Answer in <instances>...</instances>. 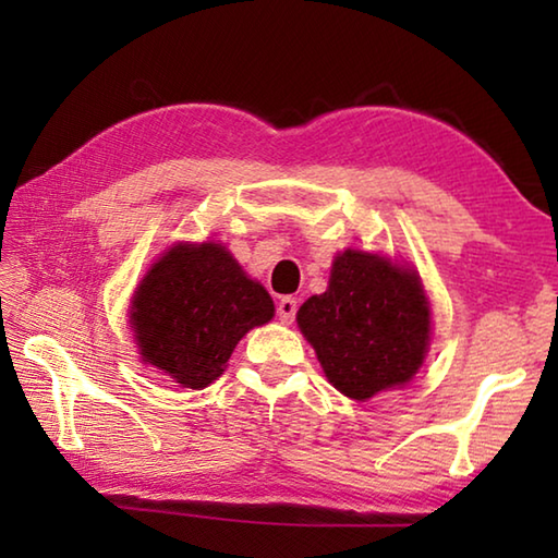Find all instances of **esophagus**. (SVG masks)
Segmentation results:
<instances>
[{
  "mask_svg": "<svg viewBox=\"0 0 558 558\" xmlns=\"http://www.w3.org/2000/svg\"><path fill=\"white\" fill-rule=\"evenodd\" d=\"M295 315H298V300L295 298H282L280 302H278V317H280V323L282 325H292V319H295Z\"/></svg>",
  "mask_w": 558,
  "mask_h": 558,
  "instance_id": "esophagus-1",
  "label": "esophagus"
}]
</instances>
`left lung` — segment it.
<instances>
[{"label": "left lung", "mask_w": 558, "mask_h": 558, "mask_svg": "<svg viewBox=\"0 0 558 558\" xmlns=\"http://www.w3.org/2000/svg\"><path fill=\"white\" fill-rule=\"evenodd\" d=\"M329 384L354 401L401 389L430 344V302L418 272L379 253H339L323 295L298 310Z\"/></svg>", "instance_id": "left-lung-1"}]
</instances>
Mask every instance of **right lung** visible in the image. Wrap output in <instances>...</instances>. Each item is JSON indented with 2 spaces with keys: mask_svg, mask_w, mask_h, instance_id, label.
I'll use <instances>...</instances> for the list:
<instances>
[{
  "mask_svg": "<svg viewBox=\"0 0 558 558\" xmlns=\"http://www.w3.org/2000/svg\"><path fill=\"white\" fill-rule=\"evenodd\" d=\"M276 305L226 245L174 243L140 280L130 325L143 362L184 389H206L235 344L272 319Z\"/></svg>",
  "mask_w": 558,
  "mask_h": 558,
  "instance_id": "1",
  "label": "right lung"
}]
</instances>
